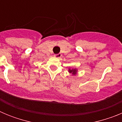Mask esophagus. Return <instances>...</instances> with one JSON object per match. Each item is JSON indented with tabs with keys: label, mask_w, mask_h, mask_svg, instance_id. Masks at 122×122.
Segmentation results:
<instances>
[{
	"label": "esophagus",
	"mask_w": 122,
	"mask_h": 122,
	"mask_svg": "<svg viewBox=\"0 0 122 122\" xmlns=\"http://www.w3.org/2000/svg\"><path fill=\"white\" fill-rule=\"evenodd\" d=\"M61 56H62V54H60V53L57 54H55L54 55V57L56 58H60V57H61Z\"/></svg>",
	"instance_id": "obj_1"
}]
</instances>
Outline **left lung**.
Wrapping results in <instances>:
<instances>
[{"instance_id": "obj_1", "label": "left lung", "mask_w": 122, "mask_h": 122, "mask_svg": "<svg viewBox=\"0 0 122 122\" xmlns=\"http://www.w3.org/2000/svg\"><path fill=\"white\" fill-rule=\"evenodd\" d=\"M68 71L69 73H72L73 75H75V74H76V73H77V69L74 68V69H69Z\"/></svg>"}]
</instances>
